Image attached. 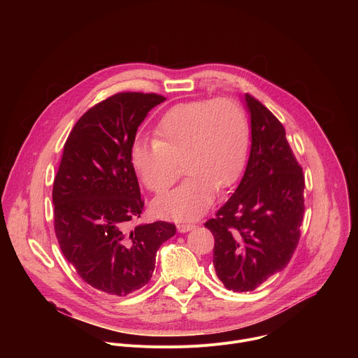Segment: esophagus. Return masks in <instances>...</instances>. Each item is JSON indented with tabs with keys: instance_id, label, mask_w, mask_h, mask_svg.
Listing matches in <instances>:
<instances>
[{
	"instance_id": "obj_1",
	"label": "esophagus",
	"mask_w": 358,
	"mask_h": 358,
	"mask_svg": "<svg viewBox=\"0 0 358 358\" xmlns=\"http://www.w3.org/2000/svg\"><path fill=\"white\" fill-rule=\"evenodd\" d=\"M194 228H195L194 224H178V225H177V229H178V232H181V234L188 232V231H191V229H194Z\"/></svg>"
}]
</instances>
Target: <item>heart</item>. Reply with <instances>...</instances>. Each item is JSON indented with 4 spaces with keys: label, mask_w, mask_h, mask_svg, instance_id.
Segmentation results:
<instances>
[{
    "label": "heart",
    "mask_w": 358,
    "mask_h": 358,
    "mask_svg": "<svg viewBox=\"0 0 358 358\" xmlns=\"http://www.w3.org/2000/svg\"><path fill=\"white\" fill-rule=\"evenodd\" d=\"M156 138H136L130 163L152 192H166L178 177V163L188 177L180 187L152 202L160 218L191 221L214 202L218 188L241 174L249 144V122L232 99H198L169 109L155 129Z\"/></svg>",
    "instance_id": "heart-1"
}]
</instances>
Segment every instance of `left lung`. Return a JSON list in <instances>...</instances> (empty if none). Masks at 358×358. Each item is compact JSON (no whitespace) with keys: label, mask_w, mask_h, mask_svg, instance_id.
<instances>
[{"label":"left lung","mask_w":358,"mask_h":358,"mask_svg":"<svg viewBox=\"0 0 358 358\" xmlns=\"http://www.w3.org/2000/svg\"><path fill=\"white\" fill-rule=\"evenodd\" d=\"M245 101L252 134L246 170L206 222L215 239L217 276L234 292L255 290L287 266L304 213V177L283 124L253 96L246 93Z\"/></svg>","instance_id":"8db88e82"}]
</instances>
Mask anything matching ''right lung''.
<instances>
[{
	"label": "right lung",
	"mask_w": 358,
	"mask_h": 358,
	"mask_svg": "<svg viewBox=\"0 0 358 358\" xmlns=\"http://www.w3.org/2000/svg\"><path fill=\"white\" fill-rule=\"evenodd\" d=\"M164 100L116 93L90 108L64 145L52 189L55 234L66 261L100 292L126 296L147 285L159 248L176 234L164 221L129 228L144 207L130 147L147 113Z\"/></svg>",
	"instance_id": "right-lung-1"
}]
</instances>
